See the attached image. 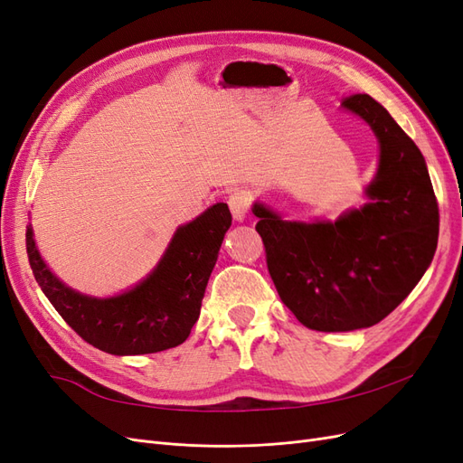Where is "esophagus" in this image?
<instances>
[{
    "mask_svg": "<svg viewBox=\"0 0 463 463\" xmlns=\"http://www.w3.org/2000/svg\"><path fill=\"white\" fill-rule=\"evenodd\" d=\"M228 206H230L233 220L243 222L247 213H249V206H250V197H249L247 191H243V189L233 191V194L228 197Z\"/></svg>",
    "mask_w": 463,
    "mask_h": 463,
    "instance_id": "1",
    "label": "esophagus"
}]
</instances>
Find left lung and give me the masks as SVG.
I'll use <instances>...</instances> for the list:
<instances>
[{
    "label": "left lung",
    "instance_id": "left-lung-1",
    "mask_svg": "<svg viewBox=\"0 0 463 463\" xmlns=\"http://www.w3.org/2000/svg\"><path fill=\"white\" fill-rule=\"evenodd\" d=\"M341 107L379 141L370 201L335 222L283 220L252 204L268 272L297 320L316 331L372 327L411 293L433 260L439 204L425 158L383 105L365 93Z\"/></svg>",
    "mask_w": 463,
    "mask_h": 463
}]
</instances>
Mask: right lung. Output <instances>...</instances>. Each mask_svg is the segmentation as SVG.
<instances>
[{
    "mask_svg": "<svg viewBox=\"0 0 463 463\" xmlns=\"http://www.w3.org/2000/svg\"><path fill=\"white\" fill-rule=\"evenodd\" d=\"M230 226L228 204H213L174 232L147 278L107 298L62 283L43 262L32 226L26 230V252L43 295L80 337L109 354L137 356L161 353L189 337Z\"/></svg>",
    "mask_w": 463,
    "mask_h": 463,
    "instance_id": "right-lung-1",
    "label": "right lung"
}]
</instances>
